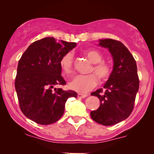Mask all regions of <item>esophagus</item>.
Masks as SVG:
<instances>
[{
  "label": "esophagus",
  "mask_w": 154,
  "mask_h": 154,
  "mask_svg": "<svg viewBox=\"0 0 154 154\" xmlns=\"http://www.w3.org/2000/svg\"><path fill=\"white\" fill-rule=\"evenodd\" d=\"M86 96H87V94H81V93H78V94H77V97H80V98L86 97Z\"/></svg>",
  "instance_id": "esophagus-1"
}]
</instances>
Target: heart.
Listing matches in <instances>:
<instances>
[{
    "instance_id": "obj_1",
    "label": "heart",
    "mask_w": 154,
    "mask_h": 154,
    "mask_svg": "<svg viewBox=\"0 0 154 154\" xmlns=\"http://www.w3.org/2000/svg\"><path fill=\"white\" fill-rule=\"evenodd\" d=\"M84 54L93 63L89 70L92 74L88 75H77L69 83V87L80 93H86L94 88L98 83V78L101 81H106L111 76L112 67L111 64L103 60V54L96 49L84 51ZM60 65L66 75L69 76L74 72V56L71 52H67L62 56Z\"/></svg>"
}]
</instances>
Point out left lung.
<instances>
[{"mask_svg": "<svg viewBox=\"0 0 154 154\" xmlns=\"http://www.w3.org/2000/svg\"><path fill=\"white\" fill-rule=\"evenodd\" d=\"M99 45L108 48L114 66L103 88L91 93L98 97L100 105L97 109L91 111L90 116L97 123L111 126L124 121L133 112L139 79L136 60L121 42L101 39Z\"/></svg>", "mask_w": 154, "mask_h": 154, "instance_id": "8db88e82", "label": "left lung"}]
</instances>
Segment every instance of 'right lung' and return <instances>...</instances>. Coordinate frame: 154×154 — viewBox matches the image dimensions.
I'll return each instance as SVG.
<instances>
[{"instance_id":"1","label":"right lung","mask_w":154,"mask_h":154,"mask_svg":"<svg viewBox=\"0 0 154 154\" xmlns=\"http://www.w3.org/2000/svg\"><path fill=\"white\" fill-rule=\"evenodd\" d=\"M76 45L46 37L32 42L19 60L15 80L19 107L35 123H55L63 116L68 97H77L72 90L54 88L66 84L60 60Z\"/></svg>"}]
</instances>
